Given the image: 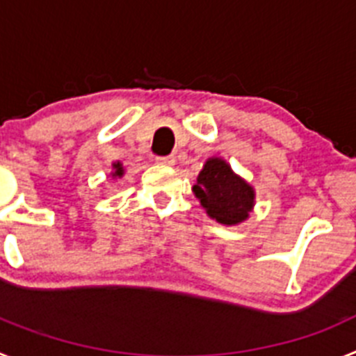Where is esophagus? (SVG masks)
<instances>
[{
  "label": "esophagus",
  "mask_w": 356,
  "mask_h": 356,
  "mask_svg": "<svg viewBox=\"0 0 356 356\" xmlns=\"http://www.w3.org/2000/svg\"><path fill=\"white\" fill-rule=\"evenodd\" d=\"M155 162L159 163V165H168V168H171V165H175V163H176V159L172 155L155 156Z\"/></svg>",
  "instance_id": "obj_1"
}]
</instances>
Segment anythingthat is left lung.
Instances as JSON below:
<instances>
[{"mask_svg": "<svg viewBox=\"0 0 356 356\" xmlns=\"http://www.w3.org/2000/svg\"><path fill=\"white\" fill-rule=\"evenodd\" d=\"M194 196L210 219L235 226L250 219L254 207V188L221 156H210L193 185Z\"/></svg>", "mask_w": 356, "mask_h": 356, "instance_id": "left-lung-1", "label": "left lung"}]
</instances>
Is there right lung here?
I'll return each mask as SVG.
<instances>
[{
    "mask_svg": "<svg viewBox=\"0 0 356 356\" xmlns=\"http://www.w3.org/2000/svg\"><path fill=\"white\" fill-rule=\"evenodd\" d=\"M112 178H122L124 176V168H122L121 162H114L112 163Z\"/></svg>",
    "mask_w": 356,
    "mask_h": 356,
    "instance_id": "obj_1",
    "label": "right lung"
}]
</instances>
